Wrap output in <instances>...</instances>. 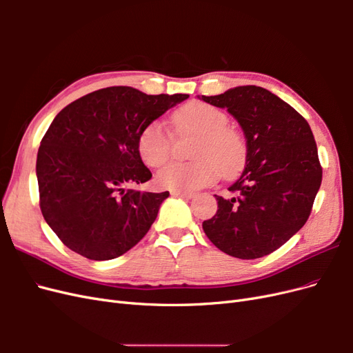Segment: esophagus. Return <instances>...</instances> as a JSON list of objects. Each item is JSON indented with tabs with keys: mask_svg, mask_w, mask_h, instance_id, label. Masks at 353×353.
<instances>
[{
	"mask_svg": "<svg viewBox=\"0 0 353 353\" xmlns=\"http://www.w3.org/2000/svg\"><path fill=\"white\" fill-rule=\"evenodd\" d=\"M170 194H172L174 197H179V199H184V200H190V199L194 197V193H187V191H172Z\"/></svg>",
	"mask_w": 353,
	"mask_h": 353,
	"instance_id": "1",
	"label": "esophagus"
}]
</instances>
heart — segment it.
Wrapping results in <instances>:
<instances>
[{
	"label": "heart",
	"instance_id": "heart-1",
	"mask_svg": "<svg viewBox=\"0 0 353 353\" xmlns=\"http://www.w3.org/2000/svg\"><path fill=\"white\" fill-rule=\"evenodd\" d=\"M179 134L199 135L194 145V162L170 163L156 176L160 188L172 191H193L215 183L222 174L232 178L245 165L248 145L243 135L227 126L228 117L215 105L193 101L172 116ZM172 153V137L160 122L148 123L138 137V154L150 168L168 162Z\"/></svg>",
	"mask_w": 353,
	"mask_h": 353
}]
</instances>
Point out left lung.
I'll list each match as a JSON object with an SVG mask.
<instances>
[{"mask_svg":"<svg viewBox=\"0 0 353 353\" xmlns=\"http://www.w3.org/2000/svg\"><path fill=\"white\" fill-rule=\"evenodd\" d=\"M201 100L236 117L245 135L241 176L216 196V215L203 222L208 239L239 259H258L290 240L311 215L323 181L311 126L271 91L245 85Z\"/></svg>","mask_w":353,"mask_h":353,"instance_id":"1","label":"left lung"}]
</instances>
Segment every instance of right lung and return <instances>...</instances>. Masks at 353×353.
Here are the masks:
<instances>
[{
    "mask_svg": "<svg viewBox=\"0 0 353 353\" xmlns=\"http://www.w3.org/2000/svg\"><path fill=\"white\" fill-rule=\"evenodd\" d=\"M187 99L109 87L74 100L54 117L37 157L39 206L70 250L91 261L114 259L150 230L169 191L131 188L152 178L138 154V137Z\"/></svg>",
    "mask_w": 353,
    "mask_h": 353,
    "instance_id": "1",
    "label": "right lung"
}]
</instances>
